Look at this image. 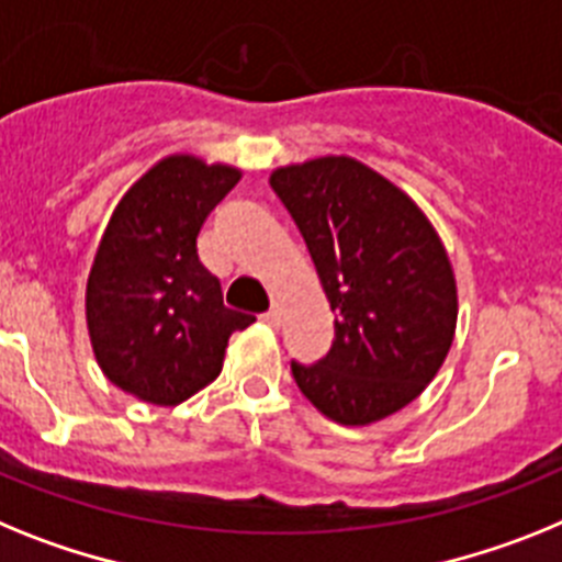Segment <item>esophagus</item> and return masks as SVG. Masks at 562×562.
I'll list each match as a JSON object with an SVG mask.
<instances>
[{"label":"esophagus","mask_w":562,"mask_h":562,"mask_svg":"<svg viewBox=\"0 0 562 562\" xmlns=\"http://www.w3.org/2000/svg\"><path fill=\"white\" fill-rule=\"evenodd\" d=\"M262 319H266L268 325H271V328H280V322H282L280 305H277V302H271V308L266 311V316H262Z\"/></svg>","instance_id":"34e87169"}]
</instances>
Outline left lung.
<instances>
[{"mask_svg": "<svg viewBox=\"0 0 562 562\" xmlns=\"http://www.w3.org/2000/svg\"><path fill=\"white\" fill-rule=\"evenodd\" d=\"M271 189L308 246L334 311V345L291 362L302 396L345 427L382 422L424 393L456 339L452 262L407 192L348 155L280 166Z\"/></svg>", "mask_w": 562, "mask_h": 562, "instance_id": "left-lung-1", "label": "left lung"}]
</instances>
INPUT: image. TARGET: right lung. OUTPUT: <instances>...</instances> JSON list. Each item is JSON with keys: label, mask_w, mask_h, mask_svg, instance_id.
Segmentation results:
<instances>
[{"label": "right lung", "mask_w": 562, "mask_h": 562, "mask_svg": "<svg viewBox=\"0 0 562 562\" xmlns=\"http://www.w3.org/2000/svg\"><path fill=\"white\" fill-rule=\"evenodd\" d=\"M240 169L169 155L112 212L87 277V330L101 373L140 402L175 407L223 370L228 336L254 316L223 305L198 234Z\"/></svg>", "instance_id": "obj_1"}]
</instances>
